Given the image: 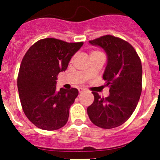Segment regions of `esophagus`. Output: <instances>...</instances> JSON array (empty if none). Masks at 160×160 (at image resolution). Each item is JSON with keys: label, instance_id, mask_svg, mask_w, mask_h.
Here are the masks:
<instances>
[{"label": "esophagus", "instance_id": "1", "mask_svg": "<svg viewBox=\"0 0 160 160\" xmlns=\"http://www.w3.org/2000/svg\"><path fill=\"white\" fill-rule=\"evenodd\" d=\"M78 90H79V93H83V92H84L86 90L83 89V88H78Z\"/></svg>", "mask_w": 160, "mask_h": 160}]
</instances>
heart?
I'll use <instances>...</instances> for the list:
<instances>
[{"label": "heart", "instance_id": "obj_1", "mask_svg": "<svg viewBox=\"0 0 160 160\" xmlns=\"http://www.w3.org/2000/svg\"><path fill=\"white\" fill-rule=\"evenodd\" d=\"M93 52H91V53H93Z\"/></svg>", "mask_w": 160, "mask_h": 160}]
</instances>
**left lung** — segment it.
Returning <instances> with one entry per match:
<instances>
[{
    "instance_id": "obj_1",
    "label": "left lung",
    "mask_w": 160,
    "mask_h": 160,
    "mask_svg": "<svg viewBox=\"0 0 160 160\" xmlns=\"http://www.w3.org/2000/svg\"><path fill=\"white\" fill-rule=\"evenodd\" d=\"M107 54L103 74L110 94L101 98L96 92L93 104L88 108L90 121L102 128H116L125 123L135 111L142 93V68L135 49L122 38L104 35L89 41Z\"/></svg>"
}]
</instances>
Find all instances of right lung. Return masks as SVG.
Here are the masks:
<instances>
[{"label": "right lung", "instance_id": "right-lung-1", "mask_svg": "<svg viewBox=\"0 0 160 160\" xmlns=\"http://www.w3.org/2000/svg\"><path fill=\"white\" fill-rule=\"evenodd\" d=\"M83 42L68 43L52 38L32 45L21 63L18 89L26 117L38 128L52 131L67 124L78 90H56L57 76L67 69Z\"/></svg>", "mask_w": 160, "mask_h": 160}]
</instances>
